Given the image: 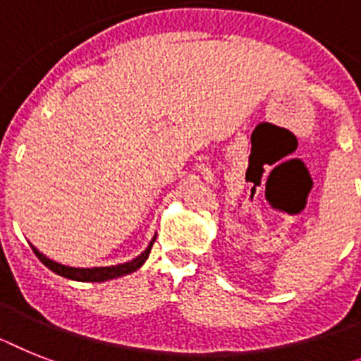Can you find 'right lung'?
<instances>
[{
	"label": "right lung",
	"instance_id": "add662e5",
	"mask_svg": "<svg viewBox=\"0 0 361 361\" xmlns=\"http://www.w3.org/2000/svg\"><path fill=\"white\" fill-rule=\"evenodd\" d=\"M154 240L150 242V246L147 247V251H143L137 259L130 260V262H124V264L117 266H108V268H71V266H63L54 262V260L47 259L45 255H42L40 251L32 247L35 255L44 262L49 269H53L54 274L62 275L66 279H73V281H82V283H102V281H110L115 277H123V275H128L135 269H139L145 264V260L150 255V250H152Z\"/></svg>",
	"mask_w": 361,
	"mask_h": 361
}]
</instances>
